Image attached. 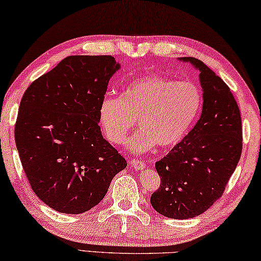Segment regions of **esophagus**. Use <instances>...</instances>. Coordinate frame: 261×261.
Here are the masks:
<instances>
[{
  "label": "esophagus",
  "mask_w": 261,
  "mask_h": 261,
  "mask_svg": "<svg viewBox=\"0 0 261 261\" xmlns=\"http://www.w3.org/2000/svg\"><path fill=\"white\" fill-rule=\"evenodd\" d=\"M130 165L137 170H142V169H145V167H146V164L144 162H141V160H138V159L132 160Z\"/></svg>",
  "instance_id": "34e87169"
}]
</instances>
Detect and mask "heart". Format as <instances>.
Masks as SVG:
<instances>
[{
	"mask_svg": "<svg viewBox=\"0 0 261 261\" xmlns=\"http://www.w3.org/2000/svg\"><path fill=\"white\" fill-rule=\"evenodd\" d=\"M202 106V92L191 82H177L158 74L132 81L120 97L107 96L98 109L99 123L112 144H121L139 120L140 130L127 140L135 153L156 145L170 148L188 134Z\"/></svg>",
	"mask_w": 261,
	"mask_h": 261,
	"instance_id": "obj_1",
	"label": "heart"
}]
</instances>
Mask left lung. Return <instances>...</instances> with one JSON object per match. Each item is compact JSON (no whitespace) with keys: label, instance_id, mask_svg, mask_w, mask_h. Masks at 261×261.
Segmentation results:
<instances>
[{"label":"left lung","instance_id":"8db88e82","mask_svg":"<svg viewBox=\"0 0 261 261\" xmlns=\"http://www.w3.org/2000/svg\"><path fill=\"white\" fill-rule=\"evenodd\" d=\"M179 59L199 71L202 114L187 137L155 163L162 181L151 204L163 216L187 220L201 215L222 196L241 156L242 126L228 85L201 60Z\"/></svg>","mask_w":261,"mask_h":261}]
</instances>
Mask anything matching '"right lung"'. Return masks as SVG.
Segmentation results:
<instances>
[{"label": "right lung", "mask_w": 261, "mask_h": 261, "mask_svg": "<svg viewBox=\"0 0 261 261\" xmlns=\"http://www.w3.org/2000/svg\"><path fill=\"white\" fill-rule=\"evenodd\" d=\"M119 69L112 56H70L22 96L17 152L32 190L56 212L76 215L94 208L127 166L98 126L99 105Z\"/></svg>", "instance_id": "1"}]
</instances>
